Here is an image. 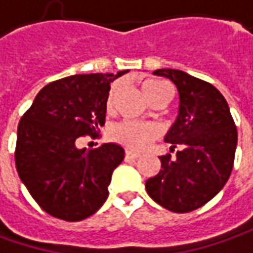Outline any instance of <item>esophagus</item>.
Here are the masks:
<instances>
[{
    "mask_svg": "<svg viewBox=\"0 0 253 253\" xmlns=\"http://www.w3.org/2000/svg\"><path fill=\"white\" fill-rule=\"evenodd\" d=\"M139 157L138 154H135V152H131V151H126L125 152V161L126 162H129V161H133V159H136Z\"/></svg>",
    "mask_w": 253,
    "mask_h": 253,
    "instance_id": "obj_1",
    "label": "esophagus"
}]
</instances>
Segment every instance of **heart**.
<instances>
[{
  "instance_id": "obj_1",
  "label": "heart",
  "mask_w": 253,
  "mask_h": 253,
  "mask_svg": "<svg viewBox=\"0 0 253 253\" xmlns=\"http://www.w3.org/2000/svg\"><path fill=\"white\" fill-rule=\"evenodd\" d=\"M117 92H118V85H114L108 94V108H112L114 105ZM142 92L149 102H152L155 99H162L167 102L170 94V88L168 84L161 81V80H148L142 84ZM109 136L112 141L118 142L128 149L142 151L158 136V128L149 122L122 121L112 126Z\"/></svg>"
}]
</instances>
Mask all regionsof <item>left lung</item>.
<instances>
[{
  "label": "left lung",
  "instance_id": "1",
  "mask_svg": "<svg viewBox=\"0 0 253 253\" xmlns=\"http://www.w3.org/2000/svg\"><path fill=\"white\" fill-rule=\"evenodd\" d=\"M179 94L178 117L165 136L175 157H159L158 175L145 182L148 195L161 207L185 213L216 195L234 168L238 132L223 95L212 84L179 70H157Z\"/></svg>",
  "mask_w": 253,
  "mask_h": 253
}]
</instances>
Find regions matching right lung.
Here are the masks:
<instances>
[{
  "instance_id": "add662e5",
  "label": "right lung",
  "mask_w": 253,
  "mask_h": 253,
  "mask_svg": "<svg viewBox=\"0 0 253 253\" xmlns=\"http://www.w3.org/2000/svg\"><path fill=\"white\" fill-rule=\"evenodd\" d=\"M128 71L81 74L45 85L22 115L17 131L19 179L46 213L83 221L104 205L124 148L102 144L80 149L84 135L95 138L105 124L111 83Z\"/></svg>"
}]
</instances>
